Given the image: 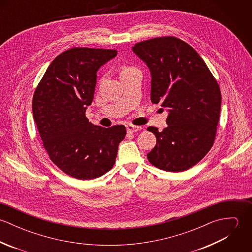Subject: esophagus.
<instances>
[{
  "mask_svg": "<svg viewBox=\"0 0 252 252\" xmlns=\"http://www.w3.org/2000/svg\"><path fill=\"white\" fill-rule=\"evenodd\" d=\"M126 128H127V132H129V133H135V132H138L143 129L141 126H135L132 124H128L126 126Z\"/></svg>",
  "mask_w": 252,
  "mask_h": 252,
  "instance_id": "1",
  "label": "esophagus"
}]
</instances>
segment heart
Returning a JSON list of instances; mask_svg holds the SVG:
<instances>
[{
    "label": "heart",
    "mask_w": 252,
    "mask_h": 252,
    "mask_svg": "<svg viewBox=\"0 0 252 252\" xmlns=\"http://www.w3.org/2000/svg\"><path fill=\"white\" fill-rule=\"evenodd\" d=\"M131 70H134V68H132V67H123L122 68V71H121V73H124V72H129V71H131Z\"/></svg>",
    "instance_id": "obj_1"
}]
</instances>
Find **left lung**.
<instances>
[{"label":"left lung","mask_w":252,"mask_h":252,"mask_svg":"<svg viewBox=\"0 0 252 252\" xmlns=\"http://www.w3.org/2000/svg\"><path fill=\"white\" fill-rule=\"evenodd\" d=\"M151 73L150 99L168 108V126L148 127L156 145L148 161L160 170L183 172L201 161L216 139L220 114L219 85L208 66L185 41L154 37L133 46Z\"/></svg>","instance_id":"1"}]
</instances>
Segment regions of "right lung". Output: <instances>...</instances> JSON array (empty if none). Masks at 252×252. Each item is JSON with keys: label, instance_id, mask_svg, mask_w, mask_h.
I'll return each instance as SVG.
<instances>
[{"label": "right lung", "instance_id": "add662e5", "mask_svg": "<svg viewBox=\"0 0 252 252\" xmlns=\"http://www.w3.org/2000/svg\"><path fill=\"white\" fill-rule=\"evenodd\" d=\"M116 55L113 49H68L51 62L34 93L33 116L43 146L62 172L77 180L108 172L126 136L123 125L103 128L85 116L98 70Z\"/></svg>", "mask_w": 252, "mask_h": 252}]
</instances>
